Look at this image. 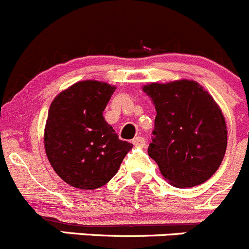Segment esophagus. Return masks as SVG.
Listing matches in <instances>:
<instances>
[{
  "instance_id": "34e87169",
  "label": "esophagus",
  "mask_w": 249,
  "mask_h": 249,
  "mask_svg": "<svg viewBox=\"0 0 249 249\" xmlns=\"http://www.w3.org/2000/svg\"><path fill=\"white\" fill-rule=\"evenodd\" d=\"M132 143H133L134 145H136V147H144L145 145V140L144 138H143V137H136V138H134L133 141H132Z\"/></svg>"
}]
</instances>
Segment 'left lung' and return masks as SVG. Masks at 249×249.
<instances>
[{"label":"left lung","mask_w":249,"mask_h":249,"mask_svg":"<svg viewBox=\"0 0 249 249\" xmlns=\"http://www.w3.org/2000/svg\"><path fill=\"white\" fill-rule=\"evenodd\" d=\"M143 91L156 106L148 154L161 175L177 188L209 180L227 147L225 117L213 96L193 80L148 84Z\"/></svg>","instance_id":"left-lung-1"}]
</instances>
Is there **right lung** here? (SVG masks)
Masks as SVG:
<instances>
[{
	"instance_id": "1",
	"label": "right lung",
	"mask_w": 249,
	"mask_h": 249,
	"mask_svg": "<svg viewBox=\"0 0 249 249\" xmlns=\"http://www.w3.org/2000/svg\"><path fill=\"white\" fill-rule=\"evenodd\" d=\"M115 90L102 81L85 80L59 93L50 105L45 153L56 174L74 188L104 186L133 147L118 138L102 115Z\"/></svg>"
}]
</instances>
